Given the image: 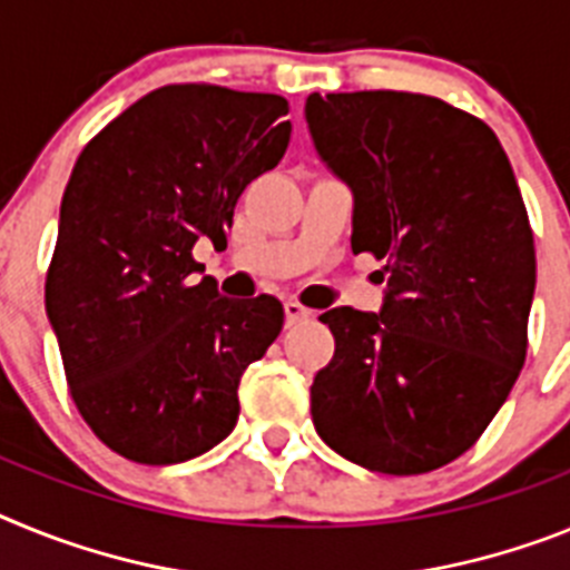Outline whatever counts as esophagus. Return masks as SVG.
Listing matches in <instances>:
<instances>
[{
	"label": "esophagus",
	"mask_w": 570,
	"mask_h": 570,
	"mask_svg": "<svg viewBox=\"0 0 570 570\" xmlns=\"http://www.w3.org/2000/svg\"><path fill=\"white\" fill-rule=\"evenodd\" d=\"M284 313H286V326L301 324V321H309V318H313V309H306V306L295 304V301H286V304H284Z\"/></svg>",
	"instance_id": "obj_1"
}]
</instances>
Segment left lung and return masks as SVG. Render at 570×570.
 Returning <instances> with one entry per match:
<instances>
[{
    "label": "left lung",
    "instance_id": "1",
    "mask_svg": "<svg viewBox=\"0 0 570 570\" xmlns=\"http://www.w3.org/2000/svg\"><path fill=\"white\" fill-rule=\"evenodd\" d=\"M306 126L353 191V252L384 261L379 313L321 315L335 355L309 390L338 456L413 476L473 448L528 353L537 252L502 142L407 91L309 94Z\"/></svg>",
    "mask_w": 570,
    "mask_h": 570
}]
</instances>
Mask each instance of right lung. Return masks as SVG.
<instances>
[{"instance_id": "obj_1", "label": "right lung", "mask_w": 570, "mask_h": 570, "mask_svg": "<svg viewBox=\"0 0 570 570\" xmlns=\"http://www.w3.org/2000/svg\"><path fill=\"white\" fill-rule=\"evenodd\" d=\"M289 102L163 86L94 137L62 195L46 313L71 399L102 444L177 464L235 430L240 375L284 326L272 295L232 301L191 257L226 244L240 191L289 146Z\"/></svg>"}]
</instances>
